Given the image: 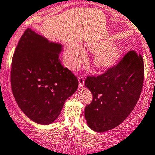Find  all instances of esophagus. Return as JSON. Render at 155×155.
Masks as SVG:
<instances>
[{
  "label": "esophagus",
  "mask_w": 155,
  "mask_h": 155,
  "mask_svg": "<svg viewBox=\"0 0 155 155\" xmlns=\"http://www.w3.org/2000/svg\"><path fill=\"white\" fill-rule=\"evenodd\" d=\"M78 80H79V86L80 87V88L83 87L84 83H85V79H84V76H80V75H79V77H78Z\"/></svg>",
  "instance_id": "esophagus-1"
}]
</instances>
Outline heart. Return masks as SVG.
Returning <instances> with one entry per match:
<instances>
[{"instance_id": "1", "label": "heart", "mask_w": 155, "mask_h": 155, "mask_svg": "<svg viewBox=\"0 0 155 155\" xmlns=\"http://www.w3.org/2000/svg\"><path fill=\"white\" fill-rule=\"evenodd\" d=\"M113 45L114 42L110 40L86 45L89 51L96 53L94 58V65L96 68L108 70L119 61L123 54V49L120 46ZM86 58L87 54L83 46L76 43L70 45L65 53L66 64L72 70H77Z\"/></svg>"}]
</instances>
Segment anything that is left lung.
<instances>
[{"mask_svg": "<svg viewBox=\"0 0 155 155\" xmlns=\"http://www.w3.org/2000/svg\"><path fill=\"white\" fill-rule=\"evenodd\" d=\"M144 70L143 58L131 51L104 74L87 77L85 85L93 96L85 109L89 128L97 133L106 132L127 119L140 97Z\"/></svg>", "mask_w": 155, "mask_h": 155, "instance_id": "8db88e82", "label": "left lung"}]
</instances>
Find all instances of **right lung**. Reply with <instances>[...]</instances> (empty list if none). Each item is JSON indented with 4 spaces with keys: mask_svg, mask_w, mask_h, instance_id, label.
I'll return each mask as SVG.
<instances>
[{
    "mask_svg": "<svg viewBox=\"0 0 155 155\" xmlns=\"http://www.w3.org/2000/svg\"><path fill=\"white\" fill-rule=\"evenodd\" d=\"M63 45L27 28L13 56L10 82L21 110L36 124L48 125L61 114L66 100L79 86L61 64Z\"/></svg>",
    "mask_w": 155,
    "mask_h": 155,
    "instance_id": "add662e5",
    "label": "right lung"
}]
</instances>
